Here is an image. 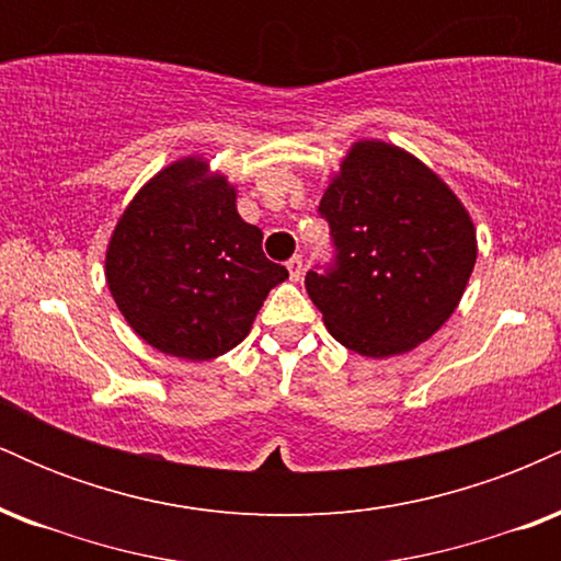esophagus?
<instances>
[{
	"label": "esophagus",
	"instance_id": "1",
	"mask_svg": "<svg viewBox=\"0 0 561 561\" xmlns=\"http://www.w3.org/2000/svg\"><path fill=\"white\" fill-rule=\"evenodd\" d=\"M287 268H289V279H293V282L302 279V259H300V255H293V259L287 261Z\"/></svg>",
	"mask_w": 561,
	"mask_h": 561
}]
</instances>
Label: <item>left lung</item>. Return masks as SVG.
<instances>
[{"instance_id":"8db88e82","label":"left lung","mask_w":561,"mask_h":561,"mask_svg":"<svg viewBox=\"0 0 561 561\" xmlns=\"http://www.w3.org/2000/svg\"><path fill=\"white\" fill-rule=\"evenodd\" d=\"M319 214L337 253L324 274H306V289L337 343L366 358L401 356L446 324L478 261V234L433 169L388 141L362 139Z\"/></svg>"}]
</instances>
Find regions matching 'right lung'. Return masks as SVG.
<instances>
[{
    "mask_svg": "<svg viewBox=\"0 0 561 561\" xmlns=\"http://www.w3.org/2000/svg\"><path fill=\"white\" fill-rule=\"evenodd\" d=\"M237 214V190L208 160L158 171L115 224L105 253L111 295L134 332L165 356L210 362L248 337L287 268Z\"/></svg>",
    "mask_w": 561,
    "mask_h": 561,
    "instance_id": "1",
    "label": "right lung"
}]
</instances>
